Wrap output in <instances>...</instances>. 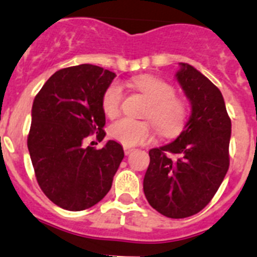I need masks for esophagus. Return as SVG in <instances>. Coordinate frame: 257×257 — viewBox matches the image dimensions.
<instances>
[{
    "instance_id": "esophagus-1",
    "label": "esophagus",
    "mask_w": 257,
    "mask_h": 257,
    "mask_svg": "<svg viewBox=\"0 0 257 257\" xmlns=\"http://www.w3.org/2000/svg\"><path fill=\"white\" fill-rule=\"evenodd\" d=\"M133 151H134V149L131 148V147H124V153H125V156L131 154Z\"/></svg>"
}]
</instances>
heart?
I'll use <instances>...</instances> for the list:
<instances>
[{
    "label": "heart",
    "instance_id": "obj_1",
    "mask_svg": "<svg viewBox=\"0 0 257 257\" xmlns=\"http://www.w3.org/2000/svg\"><path fill=\"white\" fill-rule=\"evenodd\" d=\"M132 86L141 91L149 101L144 116L148 118L161 136L172 137L182 131L188 115V106L183 99L176 96L171 84L152 75L136 76ZM123 90L116 83L110 84L101 99L103 110L109 118H115L120 110ZM113 139L125 147H134L151 141L152 132L148 121L123 118L109 128Z\"/></svg>",
    "mask_w": 257,
    "mask_h": 257
}]
</instances>
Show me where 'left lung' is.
<instances>
[{
  "label": "left lung",
  "instance_id": "left-lung-1",
  "mask_svg": "<svg viewBox=\"0 0 257 257\" xmlns=\"http://www.w3.org/2000/svg\"><path fill=\"white\" fill-rule=\"evenodd\" d=\"M179 65L176 78L191 103V116L176 141L149 151L143 181L149 205L169 218L203 210L230 166L231 119L220 89L193 66Z\"/></svg>",
  "mask_w": 257,
  "mask_h": 257
}]
</instances>
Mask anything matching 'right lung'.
I'll return each mask as SVG.
<instances>
[{"mask_svg": "<svg viewBox=\"0 0 257 257\" xmlns=\"http://www.w3.org/2000/svg\"><path fill=\"white\" fill-rule=\"evenodd\" d=\"M115 74L83 64L56 71L35 96L27 137L37 183L59 207L83 211L103 200L111 188L123 147L108 141L100 149L85 147L96 133L103 141L104 91Z\"/></svg>", "mask_w": 257, "mask_h": 257, "instance_id": "1", "label": "right lung"}]
</instances>
